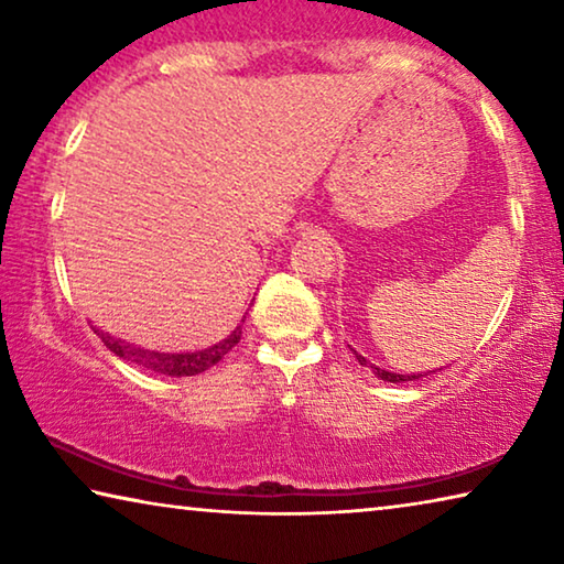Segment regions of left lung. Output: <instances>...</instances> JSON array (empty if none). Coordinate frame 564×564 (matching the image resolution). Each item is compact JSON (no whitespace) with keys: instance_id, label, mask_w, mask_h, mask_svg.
Segmentation results:
<instances>
[{"instance_id":"1","label":"left lung","mask_w":564,"mask_h":564,"mask_svg":"<svg viewBox=\"0 0 564 564\" xmlns=\"http://www.w3.org/2000/svg\"><path fill=\"white\" fill-rule=\"evenodd\" d=\"M356 358H358V362L360 366H366V368H373V373L380 378V380H388V383H400V380H415V378H420V376H400V373H388V370H380V368H376V366H370V362L362 358V356H358L356 352Z\"/></svg>"}]
</instances>
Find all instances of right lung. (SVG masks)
<instances>
[{"mask_svg":"<svg viewBox=\"0 0 564 564\" xmlns=\"http://www.w3.org/2000/svg\"><path fill=\"white\" fill-rule=\"evenodd\" d=\"M99 338L104 340V346L113 352V356H119L129 362H137V366L154 370V373H161V376L184 378V376H198L212 366H216V362L221 360L238 340H241V326H238L226 340L216 343L214 348L196 350V352H154V350L129 346V343L113 340L111 336H104V333H99Z\"/></svg>","mask_w":564,"mask_h":564,"instance_id":"1","label":"right lung"}]
</instances>
